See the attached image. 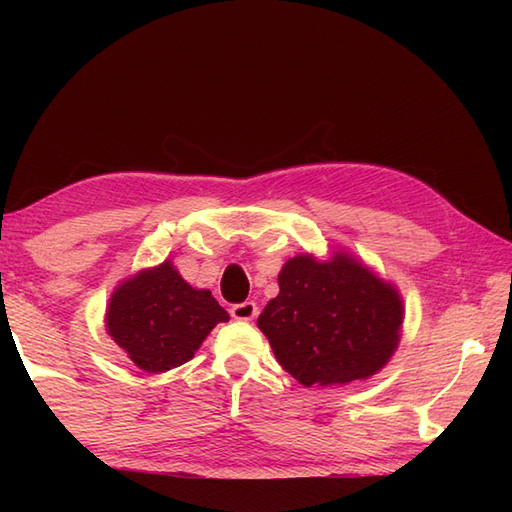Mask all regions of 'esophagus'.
I'll list each match as a JSON object with an SVG mask.
<instances>
[{
    "instance_id": "esophagus-1",
    "label": "esophagus",
    "mask_w": 512,
    "mask_h": 512,
    "mask_svg": "<svg viewBox=\"0 0 512 512\" xmlns=\"http://www.w3.org/2000/svg\"><path fill=\"white\" fill-rule=\"evenodd\" d=\"M259 314V308L255 301H244V303H235L231 308V317L237 321H253Z\"/></svg>"
}]
</instances>
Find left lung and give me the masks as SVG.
<instances>
[{"label":"left lung","instance_id":"left-lung-1","mask_svg":"<svg viewBox=\"0 0 512 512\" xmlns=\"http://www.w3.org/2000/svg\"><path fill=\"white\" fill-rule=\"evenodd\" d=\"M402 314L398 290L352 255H297L281 268L279 295L257 328L292 378L328 387L380 372L400 343Z\"/></svg>","mask_w":512,"mask_h":512}]
</instances>
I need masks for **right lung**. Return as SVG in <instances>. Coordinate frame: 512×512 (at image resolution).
Listing matches in <instances>:
<instances>
[{"label":"right lung","instance_id":"obj_1","mask_svg":"<svg viewBox=\"0 0 512 512\" xmlns=\"http://www.w3.org/2000/svg\"><path fill=\"white\" fill-rule=\"evenodd\" d=\"M228 312L209 290H195L171 262L140 270L114 290L105 325L118 347L149 374L180 367L193 358Z\"/></svg>","mask_w":512,"mask_h":512}]
</instances>
